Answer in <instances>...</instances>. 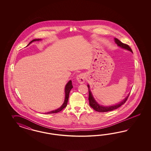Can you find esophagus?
<instances>
[{
  "label": "esophagus",
  "mask_w": 151,
  "mask_h": 151,
  "mask_svg": "<svg viewBox=\"0 0 151 151\" xmlns=\"http://www.w3.org/2000/svg\"><path fill=\"white\" fill-rule=\"evenodd\" d=\"M76 80L79 83H83L85 80V75L83 73H80V75H78L76 77Z\"/></svg>",
  "instance_id": "34e87169"
}]
</instances>
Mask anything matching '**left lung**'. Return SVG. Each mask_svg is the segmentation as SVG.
<instances>
[{"mask_svg":"<svg viewBox=\"0 0 151 151\" xmlns=\"http://www.w3.org/2000/svg\"><path fill=\"white\" fill-rule=\"evenodd\" d=\"M114 41H115L116 44L117 45V46H119L120 47L129 51L133 53L132 49H131V47L128 45L122 43L121 41H119V39H117V38H114ZM87 87L88 88V93H89V96H88L89 105L93 110H95L97 112H105L111 111L116 110V109H118L121 106L124 105V104L126 102V101H127V99H128V96L129 95V93L128 96H127L124 100H123L122 101H121V102H119V104H117L116 105L113 106H104L99 105L96 102L95 99L93 98V97L92 96L91 91H90V86H89L88 84L87 85Z\"/></svg>","mask_w":151,"mask_h":151,"instance_id":"left-lung-1","label":"left lung"}]
</instances>
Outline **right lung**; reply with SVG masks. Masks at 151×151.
I'll return each instance as SVG.
<instances>
[{
    "instance_id": "obj_1",
    "label": "right lung",
    "mask_w": 151,
    "mask_h": 151,
    "mask_svg": "<svg viewBox=\"0 0 151 151\" xmlns=\"http://www.w3.org/2000/svg\"><path fill=\"white\" fill-rule=\"evenodd\" d=\"M41 40V39H34V40H32V41H30V42L29 43V44H28L27 46L29 45V44H30L32 42H34V41H40V40ZM73 85H72V81H71V80H70L69 82L67 83V84L66 85V86H65V100H64L63 104L62 105V106H61L60 108L58 109L57 110L51 111L50 112H47V113H46L47 114H55V113H58V112H59L60 111H61V110L64 109V108L67 106L68 101V100H69V93H70V92L71 91V90L73 88Z\"/></svg>"
}]
</instances>
